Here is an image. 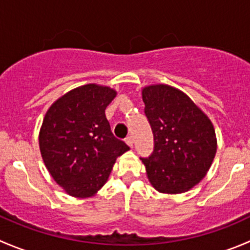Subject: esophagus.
Listing matches in <instances>:
<instances>
[{"mask_svg": "<svg viewBox=\"0 0 250 250\" xmlns=\"http://www.w3.org/2000/svg\"><path fill=\"white\" fill-rule=\"evenodd\" d=\"M125 144L129 146V147H133V141H134V140H133L132 135H128V137L125 139Z\"/></svg>", "mask_w": 250, "mask_h": 250, "instance_id": "1", "label": "esophagus"}]
</instances>
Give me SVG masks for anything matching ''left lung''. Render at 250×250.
<instances>
[{
    "mask_svg": "<svg viewBox=\"0 0 250 250\" xmlns=\"http://www.w3.org/2000/svg\"><path fill=\"white\" fill-rule=\"evenodd\" d=\"M145 115L152 128L155 148L141 158L155 190L178 195L206 176L218 147L208 116L183 90L169 84H150L141 90Z\"/></svg>",
    "mask_w": 250,
    "mask_h": 250,
    "instance_id": "obj_1",
    "label": "left lung"
}]
</instances>
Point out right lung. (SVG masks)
Instances as JSON below:
<instances>
[{
  "mask_svg": "<svg viewBox=\"0 0 250 250\" xmlns=\"http://www.w3.org/2000/svg\"><path fill=\"white\" fill-rule=\"evenodd\" d=\"M117 95L89 83L65 93L44 115L39 134L42 160L72 197L88 198L105 185L117 157L129 150L111 133L105 109Z\"/></svg>",
  "mask_w": 250,
  "mask_h": 250,
  "instance_id": "right-lung-1",
  "label": "right lung"
}]
</instances>
